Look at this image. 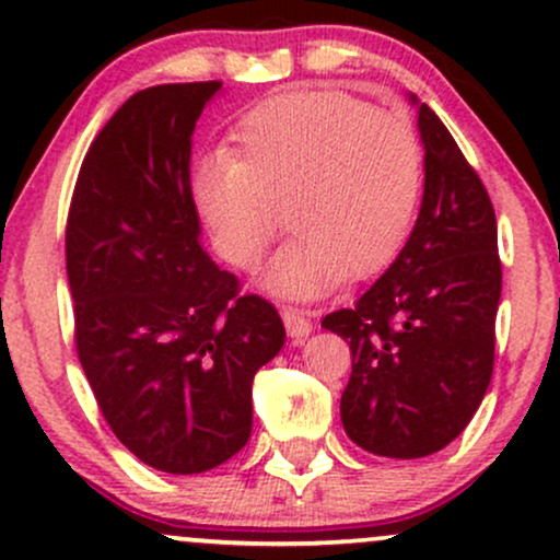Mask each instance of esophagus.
Instances as JSON below:
<instances>
[{"label": "esophagus", "mask_w": 560, "mask_h": 560, "mask_svg": "<svg viewBox=\"0 0 560 560\" xmlns=\"http://www.w3.org/2000/svg\"><path fill=\"white\" fill-rule=\"evenodd\" d=\"M281 318H284L287 334L292 337V342H302V339L313 331L311 316H307L305 311H300V307H284V311H281Z\"/></svg>", "instance_id": "esophagus-1"}]
</instances>
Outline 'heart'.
Returning <instances> with one entry per match:
<instances>
[{
    "label": "heart",
    "mask_w": 560,
    "mask_h": 560,
    "mask_svg": "<svg viewBox=\"0 0 560 560\" xmlns=\"http://www.w3.org/2000/svg\"><path fill=\"white\" fill-rule=\"evenodd\" d=\"M421 186L413 128L324 89L260 102L236 126L234 152L191 173V197L229 266L258 268L287 223L294 236L262 284L292 300L384 271L413 229Z\"/></svg>",
    "instance_id": "b5f03b06"
}]
</instances>
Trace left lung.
<instances>
[{
  "instance_id": "obj_1",
  "label": "left lung",
  "mask_w": 560,
  "mask_h": 560,
  "mask_svg": "<svg viewBox=\"0 0 560 560\" xmlns=\"http://www.w3.org/2000/svg\"><path fill=\"white\" fill-rule=\"evenodd\" d=\"M410 102L427 150L421 213L387 273L320 320L352 352L345 432L384 458L432 455L474 419L492 378L503 287L485 184L432 107Z\"/></svg>"
}]
</instances>
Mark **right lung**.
<instances>
[{
    "instance_id": "add662e5",
    "label": "right lung",
    "mask_w": 560,
    "mask_h": 560,
    "mask_svg": "<svg viewBox=\"0 0 560 560\" xmlns=\"http://www.w3.org/2000/svg\"><path fill=\"white\" fill-rule=\"evenodd\" d=\"M221 86L126 100L89 147L68 213L81 369L113 434L165 474L210 471L247 445L253 378L287 337L271 302L240 294L199 244L191 133Z\"/></svg>"
}]
</instances>
